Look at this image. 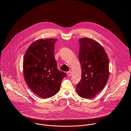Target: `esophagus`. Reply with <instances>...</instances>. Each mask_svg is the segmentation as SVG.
Returning <instances> with one entry per match:
<instances>
[{"mask_svg":"<svg viewBox=\"0 0 131 131\" xmlns=\"http://www.w3.org/2000/svg\"><path fill=\"white\" fill-rule=\"evenodd\" d=\"M67 76L68 77L70 76L71 75V71H69L67 72Z\"/></svg>","mask_w":131,"mask_h":131,"instance_id":"obj_1","label":"esophagus"}]
</instances>
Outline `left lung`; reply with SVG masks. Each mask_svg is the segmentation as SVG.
Returning <instances> with one entry per match:
<instances>
[{
    "label": "left lung",
    "instance_id": "8db88e82",
    "mask_svg": "<svg viewBox=\"0 0 131 131\" xmlns=\"http://www.w3.org/2000/svg\"><path fill=\"white\" fill-rule=\"evenodd\" d=\"M79 41L81 79L76 85V91L82 98L92 99L103 90L108 81L109 60L104 49L96 41L83 38Z\"/></svg>",
    "mask_w": 131,
    "mask_h": 131
}]
</instances>
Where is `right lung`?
<instances>
[{
  "label": "right lung",
  "instance_id": "right-lung-1",
  "mask_svg": "<svg viewBox=\"0 0 131 131\" xmlns=\"http://www.w3.org/2000/svg\"><path fill=\"white\" fill-rule=\"evenodd\" d=\"M57 39H40L33 42L23 59L25 80L30 90L42 99L55 95L66 76L58 69L54 55Z\"/></svg>",
  "mask_w": 131,
  "mask_h": 131
}]
</instances>
